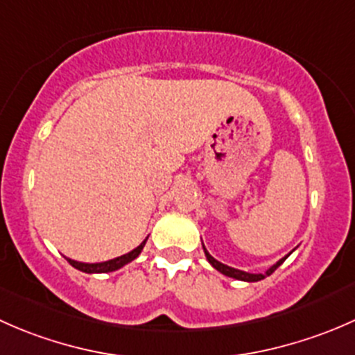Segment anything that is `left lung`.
Returning a JSON list of instances; mask_svg holds the SVG:
<instances>
[{"instance_id":"1","label":"left lung","mask_w":355,"mask_h":355,"mask_svg":"<svg viewBox=\"0 0 355 355\" xmlns=\"http://www.w3.org/2000/svg\"><path fill=\"white\" fill-rule=\"evenodd\" d=\"M202 249H204V254H206V259L209 261V264L214 268V270H218V271H220V273H223L225 277H230V278H235V280H242V282H259V280H263V278L270 277V275L273 273V271L277 270V268L280 266V264L284 263V261L290 256V254H287V256H285V257H282V259L278 261L277 264H273V266H271L270 270L266 271V273H247V271L235 270V268H230V266H227V264H223V263H220V261L214 259V257L211 256L209 252H207L206 247H204V244H202Z\"/></svg>"}]
</instances>
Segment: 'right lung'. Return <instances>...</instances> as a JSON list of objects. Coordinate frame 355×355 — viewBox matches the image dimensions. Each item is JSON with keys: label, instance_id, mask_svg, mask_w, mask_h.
Returning <instances> with one entry per match:
<instances>
[{"label": "right lung", "instance_id": "1", "mask_svg": "<svg viewBox=\"0 0 355 355\" xmlns=\"http://www.w3.org/2000/svg\"><path fill=\"white\" fill-rule=\"evenodd\" d=\"M146 241H148V239H146ZM146 241L142 242L139 247H135L134 250H130L128 254H123V256H120V257H114V259L105 261V263H78V261L68 259V257H67V261L71 264V266L77 268L78 271H84V273H110V271L120 270L121 266H125V264H128L130 261H134L135 257L141 254V250L144 249Z\"/></svg>", "mask_w": 355, "mask_h": 355}]
</instances>
